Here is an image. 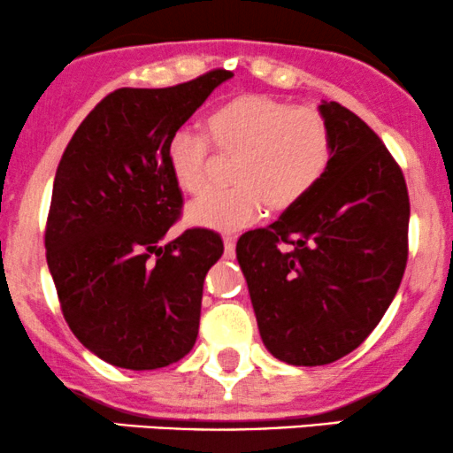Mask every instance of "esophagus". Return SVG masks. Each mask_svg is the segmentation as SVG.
<instances>
[{
  "mask_svg": "<svg viewBox=\"0 0 453 453\" xmlns=\"http://www.w3.org/2000/svg\"><path fill=\"white\" fill-rule=\"evenodd\" d=\"M225 253L228 257L234 256V237H233V234H226V237H225Z\"/></svg>",
  "mask_w": 453,
  "mask_h": 453,
  "instance_id": "obj_1",
  "label": "esophagus"
}]
</instances>
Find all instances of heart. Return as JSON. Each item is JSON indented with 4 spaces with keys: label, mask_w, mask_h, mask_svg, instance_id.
I'll use <instances>...</instances> for the list:
<instances>
[{
    "label": "heart",
    "mask_w": 453,
    "mask_h": 453,
    "mask_svg": "<svg viewBox=\"0 0 453 453\" xmlns=\"http://www.w3.org/2000/svg\"><path fill=\"white\" fill-rule=\"evenodd\" d=\"M203 126L216 150L234 157L228 173L234 185L191 203L185 219L196 226L231 233L251 225L262 203L274 212L293 208L321 181L332 158L326 117L270 96L231 98L210 111ZM208 157L203 135L173 134L166 163L179 189L194 196L206 189Z\"/></svg>",
    "instance_id": "obj_1"
}]
</instances>
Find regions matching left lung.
Instances as JSON below:
<instances>
[{"mask_svg": "<svg viewBox=\"0 0 453 453\" xmlns=\"http://www.w3.org/2000/svg\"><path fill=\"white\" fill-rule=\"evenodd\" d=\"M319 113L332 134L321 181L237 243L264 346L295 367L355 350L394 301L408 259L411 203L400 166L352 111L321 101Z\"/></svg>", "mask_w": 453, "mask_h": 453, "instance_id": "8db88e82", "label": "left lung"}]
</instances>
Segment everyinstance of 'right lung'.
I'll return each mask as SVG.
<instances>
[{"mask_svg":"<svg viewBox=\"0 0 453 453\" xmlns=\"http://www.w3.org/2000/svg\"><path fill=\"white\" fill-rule=\"evenodd\" d=\"M233 72L171 88H119L72 135L55 173L47 264L61 311L104 363L148 371L194 349L202 290L222 239L189 228L163 243L181 212L166 144Z\"/></svg>","mask_w":453,"mask_h":453,"instance_id":"right-lung-1","label":"right lung"}]
</instances>
